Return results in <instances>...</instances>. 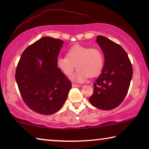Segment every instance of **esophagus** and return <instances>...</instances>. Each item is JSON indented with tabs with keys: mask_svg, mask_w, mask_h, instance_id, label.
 <instances>
[{
	"mask_svg": "<svg viewBox=\"0 0 149 149\" xmlns=\"http://www.w3.org/2000/svg\"><path fill=\"white\" fill-rule=\"evenodd\" d=\"M72 87H81V85L74 84V83H72Z\"/></svg>",
	"mask_w": 149,
	"mask_h": 149,
	"instance_id": "34e87169",
	"label": "esophagus"
}]
</instances>
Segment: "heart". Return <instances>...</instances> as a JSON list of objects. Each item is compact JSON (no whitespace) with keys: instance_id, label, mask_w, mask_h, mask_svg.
Returning <instances> with one entry per match:
<instances>
[{"instance_id":"1","label":"heart","mask_w":149,"mask_h":149,"mask_svg":"<svg viewBox=\"0 0 149 149\" xmlns=\"http://www.w3.org/2000/svg\"><path fill=\"white\" fill-rule=\"evenodd\" d=\"M57 66L64 75L70 77L75 68L77 70L71 79L82 83L89 77H95L100 73L104 66L103 55L97 48L75 45L67 51L66 57L57 59Z\"/></svg>"}]
</instances>
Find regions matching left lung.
<instances>
[{
	"instance_id": "1",
	"label": "left lung",
	"mask_w": 149,
	"mask_h": 149,
	"mask_svg": "<svg viewBox=\"0 0 149 149\" xmlns=\"http://www.w3.org/2000/svg\"><path fill=\"white\" fill-rule=\"evenodd\" d=\"M96 42L105 60L101 74L93 84V93L89 100L97 109L109 111L117 107L125 99L133 70L121 46L100 35L97 36Z\"/></svg>"
}]
</instances>
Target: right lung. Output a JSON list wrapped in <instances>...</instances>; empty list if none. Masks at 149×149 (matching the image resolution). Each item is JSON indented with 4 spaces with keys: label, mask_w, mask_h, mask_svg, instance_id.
<instances>
[{
    "label": "right lung",
    "mask_w": 149,
    "mask_h": 149,
    "mask_svg": "<svg viewBox=\"0 0 149 149\" xmlns=\"http://www.w3.org/2000/svg\"><path fill=\"white\" fill-rule=\"evenodd\" d=\"M62 40L44 36L22 53L15 72L22 99L32 111L52 115L64 104L72 87L57 67Z\"/></svg>",
    "instance_id": "obj_1"
}]
</instances>
